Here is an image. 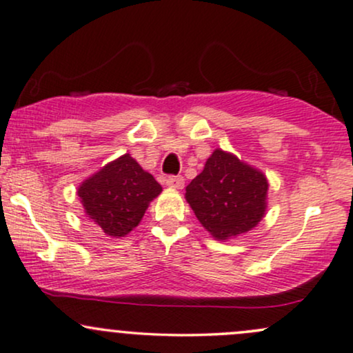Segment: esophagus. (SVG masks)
<instances>
[{
  "label": "esophagus",
  "mask_w": 353,
  "mask_h": 353,
  "mask_svg": "<svg viewBox=\"0 0 353 353\" xmlns=\"http://www.w3.org/2000/svg\"><path fill=\"white\" fill-rule=\"evenodd\" d=\"M167 186H170V188H175V190H181L185 186V178L183 176H168Z\"/></svg>",
  "instance_id": "1"
}]
</instances>
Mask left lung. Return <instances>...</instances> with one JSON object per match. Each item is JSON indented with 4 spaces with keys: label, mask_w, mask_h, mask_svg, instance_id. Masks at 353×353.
I'll use <instances>...</instances> for the list:
<instances>
[{
    "label": "left lung",
    "mask_w": 353,
    "mask_h": 353,
    "mask_svg": "<svg viewBox=\"0 0 353 353\" xmlns=\"http://www.w3.org/2000/svg\"><path fill=\"white\" fill-rule=\"evenodd\" d=\"M186 201L216 241L249 232L265 217L268 180L237 155L216 149L186 186Z\"/></svg>",
    "instance_id": "left-lung-1"
}]
</instances>
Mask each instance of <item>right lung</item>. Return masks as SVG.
Here are the masks:
<instances>
[{
	"mask_svg": "<svg viewBox=\"0 0 353 353\" xmlns=\"http://www.w3.org/2000/svg\"><path fill=\"white\" fill-rule=\"evenodd\" d=\"M160 193L162 186L130 154L106 163L77 190L85 216L106 236L116 239L137 228L150 201Z\"/></svg>",
	"mask_w": 353,
	"mask_h": 353,
	"instance_id": "right-lung-1",
	"label": "right lung"
}]
</instances>
